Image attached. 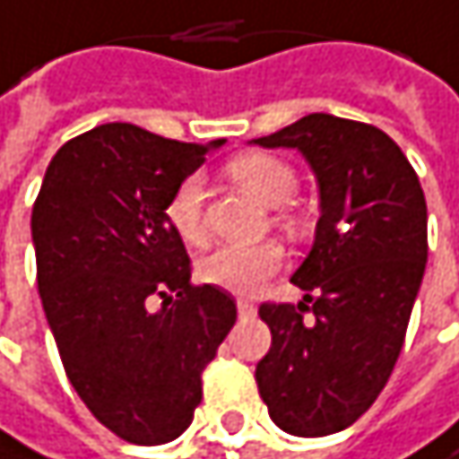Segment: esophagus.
I'll return each instance as SVG.
<instances>
[{
  "mask_svg": "<svg viewBox=\"0 0 459 459\" xmlns=\"http://www.w3.org/2000/svg\"><path fill=\"white\" fill-rule=\"evenodd\" d=\"M237 312H239V317H242V320H247V317H253V315H255V307H253L247 299H239V301H237Z\"/></svg>",
  "mask_w": 459,
  "mask_h": 459,
  "instance_id": "esophagus-1",
  "label": "esophagus"
}]
</instances>
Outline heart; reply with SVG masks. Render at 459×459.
<instances>
[{
  "mask_svg": "<svg viewBox=\"0 0 459 459\" xmlns=\"http://www.w3.org/2000/svg\"><path fill=\"white\" fill-rule=\"evenodd\" d=\"M228 177L239 187L253 193L266 206H282L293 198L299 187L296 171L274 155L266 152H245L228 160ZM166 220L174 234L187 245H198L204 239V185L201 177H187L177 185L166 204ZM282 266V250L272 242L255 247L225 245L201 258L198 277L206 285L222 288L228 293L250 296L261 288V282Z\"/></svg>",
  "mask_w": 459,
  "mask_h": 459,
  "instance_id": "b5f03b06",
  "label": "heart"
}]
</instances>
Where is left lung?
Returning <instances> with one entry per match:
<instances>
[{
	"instance_id": "left-lung-1",
	"label": "left lung",
	"mask_w": 459,
	"mask_h": 459,
	"mask_svg": "<svg viewBox=\"0 0 459 459\" xmlns=\"http://www.w3.org/2000/svg\"><path fill=\"white\" fill-rule=\"evenodd\" d=\"M253 144L296 147L320 190L315 245L290 277L304 301L258 312L272 328L258 390L285 433L331 436L368 411L401 355L428 264L425 193L368 123L312 112Z\"/></svg>"
}]
</instances>
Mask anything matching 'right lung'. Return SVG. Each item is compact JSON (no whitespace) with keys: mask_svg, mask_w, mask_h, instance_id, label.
Masks as SVG:
<instances>
[{"mask_svg":"<svg viewBox=\"0 0 459 459\" xmlns=\"http://www.w3.org/2000/svg\"><path fill=\"white\" fill-rule=\"evenodd\" d=\"M220 144L96 126L53 155L31 209L37 288L64 371L91 414L139 446L185 433L201 371L237 323L225 290L190 285L166 220L177 185Z\"/></svg>","mask_w":459,"mask_h":459,"instance_id":"add662e5","label":"right lung"}]
</instances>
